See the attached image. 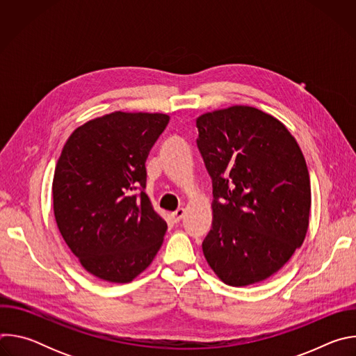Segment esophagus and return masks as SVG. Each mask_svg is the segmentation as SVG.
Returning a JSON list of instances; mask_svg holds the SVG:
<instances>
[{"mask_svg": "<svg viewBox=\"0 0 356 356\" xmlns=\"http://www.w3.org/2000/svg\"><path fill=\"white\" fill-rule=\"evenodd\" d=\"M183 216H184V209H177L175 213H172V220L177 224L181 221Z\"/></svg>", "mask_w": 356, "mask_h": 356, "instance_id": "34e87169", "label": "esophagus"}]
</instances>
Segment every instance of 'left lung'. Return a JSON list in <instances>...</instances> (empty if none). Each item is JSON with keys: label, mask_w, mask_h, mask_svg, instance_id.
<instances>
[{"label": "left lung", "mask_w": 356, "mask_h": 356, "mask_svg": "<svg viewBox=\"0 0 356 356\" xmlns=\"http://www.w3.org/2000/svg\"><path fill=\"white\" fill-rule=\"evenodd\" d=\"M195 125L214 197L202 252L224 283L262 282L306 238L312 206L306 159L289 129L258 108L207 113Z\"/></svg>", "instance_id": "obj_1"}]
</instances>
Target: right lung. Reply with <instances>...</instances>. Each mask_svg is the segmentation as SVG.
<instances>
[{"mask_svg": "<svg viewBox=\"0 0 356 356\" xmlns=\"http://www.w3.org/2000/svg\"><path fill=\"white\" fill-rule=\"evenodd\" d=\"M166 114L115 111L79 127L63 146L52 195L58 228L81 266L128 283L162 246L166 221L145 193V162Z\"/></svg>", "mask_w": 356, "mask_h": 356, "instance_id": "add662e5", "label": "right lung"}]
</instances>
